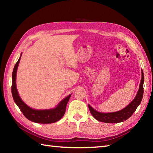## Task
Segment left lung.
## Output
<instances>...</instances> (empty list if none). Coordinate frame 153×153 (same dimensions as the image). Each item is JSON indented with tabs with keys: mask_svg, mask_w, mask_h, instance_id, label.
I'll use <instances>...</instances> for the list:
<instances>
[{
	"mask_svg": "<svg viewBox=\"0 0 153 153\" xmlns=\"http://www.w3.org/2000/svg\"><path fill=\"white\" fill-rule=\"evenodd\" d=\"M141 79L139 85V90L137 95L135 97L134 99L129 104V105L119 111L114 112H108V113H103L97 111L96 110L92 108L89 105H88L90 112L92 116L97 120L99 122H105V123H119L128 120L129 117L134 114L137 109L138 106L143 99V83H144V74L143 71L141 70Z\"/></svg>",
	"mask_w": 153,
	"mask_h": 153,
	"instance_id": "left-lung-1",
	"label": "left lung"
}]
</instances>
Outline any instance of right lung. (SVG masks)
<instances>
[{"mask_svg": "<svg viewBox=\"0 0 153 153\" xmlns=\"http://www.w3.org/2000/svg\"><path fill=\"white\" fill-rule=\"evenodd\" d=\"M22 53L17 62L15 64L12 72V95L14 102L19 107L24 116L30 121L39 123H52L60 120L66 112L67 103L69 100L71 94L67 96L66 98L62 100L59 104L54 108L38 110L31 108L27 106L19 97L18 91L16 88V73L20 61Z\"/></svg>", "mask_w": 153, "mask_h": 153, "instance_id": "1", "label": "right lung"}]
</instances>
